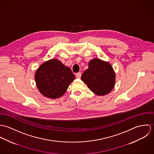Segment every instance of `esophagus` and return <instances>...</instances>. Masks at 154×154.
Instances as JSON below:
<instances>
[{
  "label": "esophagus",
  "instance_id": "1",
  "mask_svg": "<svg viewBox=\"0 0 154 154\" xmlns=\"http://www.w3.org/2000/svg\"><path fill=\"white\" fill-rule=\"evenodd\" d=\"M81 72H78V73H77L76 74V77L77 78H80L81 77Z\"/></svg>",
  "mask_w": 154,
  "mask_h": 154
}]
</instances>
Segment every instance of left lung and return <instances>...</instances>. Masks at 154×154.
Listing matches in <instances>:
<instances>
[{"mask_svg":"<svg viewBox=\"0 0 154 154\" xmlns=\"http://www.w3.org/2000/svg\"><path fill=\"white\" fill-rule=\"evenodd\" d=\"M81 79L94 94L102 96L110 93L114 87L116 75L109 62L96 58L89 62Z\"/></svg>","mask_w":154,"mask_h":154,"instance_id":"left-lung-1","label":"left lung"}]
</instances>
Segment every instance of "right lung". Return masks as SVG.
Returning a JSON list of instances; mask_svg holds the SVG:
<instances>
[{"mask_svg":"<svg viewBox=\"0 0 154 154\" xmlns=\"http://www.w3.org/2000/svg\"><path fill=\"white\" fill-rule=\"evenodd\" d=\"M75 79L70 69L56 59L43 63L35 74L38 89L42 95L51 99L62 97Z\"/></svg>","mask_w":154,"mask_h":154,"instance_id":"obj_1","label":"right lung"}]
</instances>
